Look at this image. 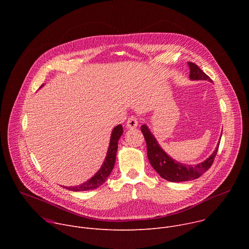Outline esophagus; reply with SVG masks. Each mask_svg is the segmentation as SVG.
Returning <instances> with one entry per match:
<instances>
[{
  "instance_id": "esophagus-1",
  "label": "esophagus",
  "mask_w": 249,
  "mask_h": 249,
  "mask_svg": "<svg viewBox=\"0 0 249 249\" xmlns=\"http://www.w3.org/2000/svg\"><path fill=\"white\" fill-rule=\"evenodd\" d=\"M138 123H139V121H138L137 116H131V117L128 118L126 126H127L128 129H134L138 126Z\"/></svg>"
}]
</instances>
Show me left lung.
Masks as SVG:
<instances>
[{
  "instance_id": "1",
  "label": "left lung",
  "mask_w": 249,
  "mask_h": 249,
  "mask_svg": "<svg viewBox=\"0 0 249 249\" xmlns=\"http://www.w3.org/2000/svg\"><path fill=\"white\" fill-rule=\"evenodd\" d=\"M189 69H190V75L189 78L193 81L196 80H203L212 82L210 77H208L203 71L194 63L188 62ZM141 131L143 133L146 144H147V151H148V159L154 169L160 174V177L164 178L167 181L171 182H180V181H188L194 180L198 177H200L203 173H205L214 162L216 155L218 153L219 144L214 151L206 160L200 162L196 165H188L183 164L178 161L172 160L166 153L160 147L159 143L157 142L154 135L151 133L150 129L146 124L142 125Z\"/></svg>"
}]
</instances>
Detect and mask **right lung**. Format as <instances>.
I'll return each mask as SVG.
<instances>
[{
	"instance_id": "right-lung-1",
	"label": "right lung",
	"mask_w": 249,
	"mask_h": 249,
	"mask_svg": "<svg viewBox=\"0 0 249 249\" xmlns=\"http://www.w3.org/2000/svg\"><path fill=\"white\" fill-rule=\"evenodd\" d=\"M43 87V85L41 86ZM123 134V127L121 124L117 125L111 133L110 137V143L109 147L107 150V153H106L105 160L99 168V170L91 177V178L85 183H82L81 185L78 186H72V187H65L68 190L71 191H87V190H92L100 185H102L105 180L107 179V177L109 176L110 172L112 171L115 163V159H116V153L118 149V141L120 137Z\"/></svg>"
}]
</instances>
